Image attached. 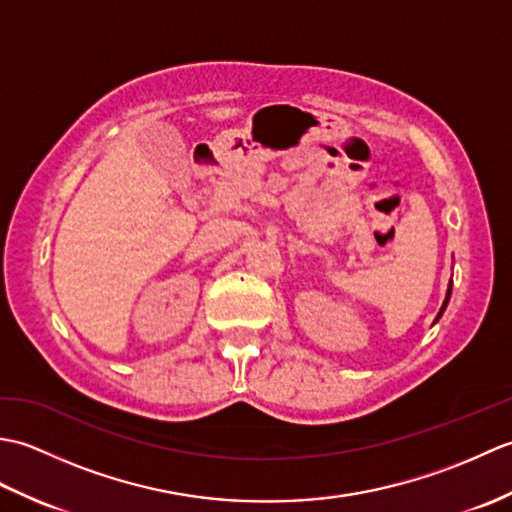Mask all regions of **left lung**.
<instances>
[{"mask_svg": "<svg viewBox=\"0 0 512 512\" xmlns=\"http://www.w3.org/2000/svg\"><path fill=\"white\" fill-rule=\"evenodd\" d=\"M449 297H451V288H449V292H447V299H444V303H442V310L438 312V319L442 317V312H444V308H447V303H449Z\"/></svg>", "mask_w": 512, "mask_h": 512, "instance_id": "8db88e82", "label": "left lung"}]
</instances>
